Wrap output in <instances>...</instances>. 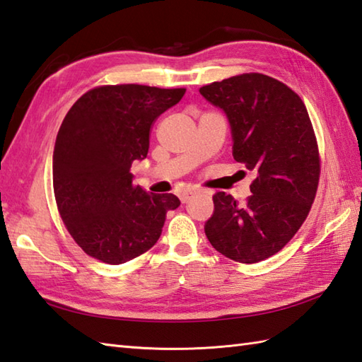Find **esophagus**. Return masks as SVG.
Returning <instances> with one entry per match:
<instances>
[{
    "label": "esophagus",
    "instance_id": "obj_1",
    "mask_svg": "<svg viewBox=\"0 0 362 362\" xmlns=\"http://www.w3.org/2000/svg\"><path fill=\"white\" fill-rule=\"evenodd\" d=\"M193 194L194 193H188V191H187V193H182L179 197H180V201H182V204H187V202H189L191 201V197H193Z\"/></svg>",
    "mask_w": 362,
    "mask_h": 362
}]
</instances>
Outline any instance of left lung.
<instances>
[{"mask_svg":"<svg viewBox=\"0 0 362 362\" xmlns=\"http://www.w3.org/2000/svg\"><path fill=\"white\" fill-rule=\"evenodd\" d=\"M226 113L233 158L257 174L247 202L218 191L205 235L222 255L258 263L297 233L319 183V152L306 107L280 81L249 73L199 88Z\"/></svg>","mask_w":362,"mask_h":362,"instance_id":"8db88e82","label":"left lung"}]
</instances>
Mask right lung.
I'll list each match as a JSON object with an SVG mask.
<instances>
[{
    "label": "right lung",
    "instance_id": "right-lung-1",
    "mask_svg": "<svg viewBox=\"0 0 362 362\" xmlns=\"http://www.w3.org/2000/svg\"><path fill=\"white\" fill-rule=\"evenodd\" d=\"M185 88L136 83L87 91L66 113L52 153V183L62 221L87 255L122 264L158 241L174 194L135 187L134 161L149 151L152 122Z\"/></svg>",
    "mask_w": 362,
    "mask_h": 362
}]
</instances>
